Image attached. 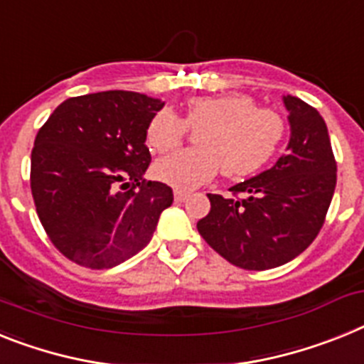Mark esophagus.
<instances>
[{
    "label": "esophagus",
    "mask_w": 364,
    "mask_h": 364,
    "mask_svg": "<svg viewBox=\"0 0 364 364\" xmlns=\"http://www.w3.org/2000/svg\"><path fill=\"white\" fill-rule=\"evenodd\" d=\"M188 197H189L188 191H182V189H175V200H176V203H184Z\"/></svg>",
    "instance_id": "1"
}]
</instances>
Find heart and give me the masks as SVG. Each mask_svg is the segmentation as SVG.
Here are the masks:
<instances>
[{
    "instance_id": "obj_1",
    "label": "heart",
    "mask_w": 364,
    "mask_h": 364,
    "mask_svg": "<svg viewBox=\"0 0 364 364\" xmlns=\"http://www.w3.org/2000/svg\"><path fill=\"white\" fill-rule=\"evenodd\" d=\"M198 131V149H186L160 158L154 176L176 189H193L217 175L247 178L274 158L284 141V119L245 93H223L189 99L186 116L161 110L147 127V145L156 152L178 147L186 130Z\"/></svg>"
}]
</instances>
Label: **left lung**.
I'll list each match as a JSON object with an SVG mask.
<instances>
[{
	"label": "left lung",
	"mask_w": 364,
	"mask_h": 364,
	"mask_svg": "<svg viewBox=\"0 0 364 364\" xmlns=\"http://www.w3.org/2000/svg\"><path fill=\"white\" fill-rule=\"evenodd\" d=\"M287 154L271 169L230 188L245 198L208 193L212 210L197 223L217 254L247 271H265L302 254L324 225L337 184V164L322 116L284 95Z\"/></svg>",
	"instance_id": "obj_1"
}]
</instances>
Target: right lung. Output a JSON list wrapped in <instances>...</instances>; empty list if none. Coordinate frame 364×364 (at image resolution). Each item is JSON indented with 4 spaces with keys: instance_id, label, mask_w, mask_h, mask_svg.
<instances>
[{
    "instance_id": "right-lung-1",
    "label": "right lung",
    "mask_w": 364,
    "mask_h": 364,
    "mask_svg": "<svg viewBox=\"0 0 364 364\" xmlns=\"http://www.w3.org/2000/svg\"><path fill=\"white\" fill-rule=\"evenodd\" d=\"M164 105L123 90L88 93L58 105L38 130L31 191L43 230L68 259L110 269L149 245L173 204L169 186L144 180L147 127Z\"/></svg>"
}]
</instances>
